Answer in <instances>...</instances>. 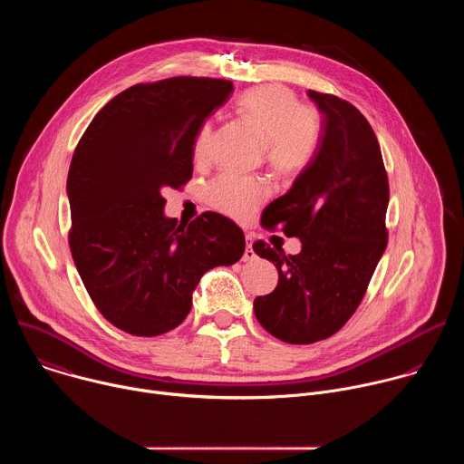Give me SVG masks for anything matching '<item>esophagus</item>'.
Returning a JSON list of instances; mask_svg holds the SVG:
<instances>
[{
	"instance_id": "34e87169",
	"label": "esophagus",
	"mask_w": 464,
	"mask_h": 464,
	"mask_svg": "<svg viewBox=\"0 0 464 464\" xmlns=\"http://www.w3.org/2000/svg\"><path fill=\"white\" fill-rule=\"evenodd\" d=\"M255 258H256V255H255V251H253V238H251V235H246V249H244L242 260H244V262H251V260H255Z\"/></svg>"
}]
</instances>
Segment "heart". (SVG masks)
<instances>
[{"label": "heart", "instance_id": "b5f03b06", "mask_svg": "<svg viewBox=\"0 0 464 464\" xmlns=\"http://www.w3.org/2000/svg\"><path fill=\"white\" fill-rule=\"evenodd\" d=\"M238 115L266 141L264 152L272 170L294 176L308 167L319 145V117L314 108L299 106L297 97L285 86L266 84L247 90L237 102ZM211 124H204L194 143L196 160H206L211 143ZM266 196L260 179L235 174L220 176L209 188L215 209L233 217H247Z\"/></svg>", "mask_w": 464, "mask_h": 464}]
</instances>
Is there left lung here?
<instances>
[{
	"label": "left lung",
	"instance_id": "obj_1",
	"mask_svg": "<svg viewBox=\"0 0 464 464\" xmlns=\"http://www.w3.org/2000/svg\"><path fill=\"white\" fill-rule=\"evenodd\" d=\"M321 113L317 150L262 224L301 240L297 255L262 240L253 251L276 264L279 283L253 301L258 323L281 342L333 336L358 308L387 246L389 183L367 119L340 97L308 90Z\"/></svg>",
	"mask_w": 464,
	"mask_h": 464
}]
</instances>
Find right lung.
I'll return each instance as SVG.
<instances>
[{
  "label": "right lung",
  "mask_w": 464,
  "mask_h": 464,
  "mask_svg": "<svg viewBox=\"0 0 464 464\" xmlns=\"http://www.w3.org/2000/svg\"><path fill=\"white\" fill-rule=\"evenodd\" d=\"M231 92L229 81L198 77L136 84L93 117L75 149L65 187L72 255L99 312L128 334L176 328L202 276L244 255L233 220L204 213L178 224L161 196L190 179L198 130Z\"/></svg>",
  "instance_id": "1"
}]
</instances>
